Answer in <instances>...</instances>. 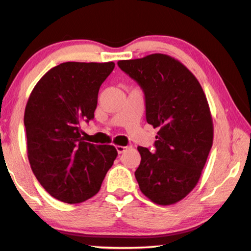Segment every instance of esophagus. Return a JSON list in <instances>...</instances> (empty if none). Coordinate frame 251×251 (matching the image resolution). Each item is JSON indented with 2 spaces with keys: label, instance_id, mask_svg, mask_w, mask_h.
I'll use <instances>...</instances> for the list:
<instances>
[{
  "label": "esophagus",
  "instance_id": "obj_1",
  "mask_svg": "<svg viewBox=\"0 0 251 251\" xmlns=\"http://www.w3.org/2000/svg\"><path fill=\"white\" fill-rule=\"evenodd\" d=\"M127 148H128L127 146H120V145L116 146V150L118 151V154H122V152H124L127 150Z\"/></svg>",
  "mask_w": 251,
  "mask_h": 251
}]
</instances>
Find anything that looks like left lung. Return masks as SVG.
<instances>
[{
    "instance_id": "obj_1",
    "label": "left lung",
    "mask_w": 251,
    "mask_h": 251,
    "mask_svg": "<svg viewBox=\"0 0 251 251\" xmlns=\"http://www.w3.org/2000/svg\"><path fill=\"white\" fill-rule=\"evenodd\" d=\"M117 64L143 88L146 121L158 129L154 154L137 147L139 189L157 205H173L196 187L212 146L206 95L192 72L169 55L156 53Z\"/></svg>"
}]
</instances>
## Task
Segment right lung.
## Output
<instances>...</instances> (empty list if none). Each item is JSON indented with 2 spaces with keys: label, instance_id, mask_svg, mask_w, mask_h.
<instances>
[{
  "label": "right lung",
  "instance_id": "add662e5",
  "mask_svg": "<svg viewBox=\"0 0 251 251\" xmlns=\"http://www.w3.org/2000/svg\"><path fill=\"white\" fill-rule=\"evenodd\" d=\"M114 67V62L62 63L42 76L28 97L24 125L29 165L46 192L63 202L95 196L118 155L113 145H94L80 136Z\"/></svg>",
  "mask_w": 251,
  "mask_h": 251
}]
</instances>
